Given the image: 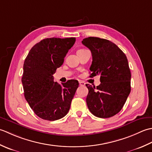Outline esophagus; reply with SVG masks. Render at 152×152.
Here are the masks:
<instances>
[{"label": "esophagus", "mask_w": 152, "mask_h": 152, "mask_svg": "<svg viewBox=\"0 0 152 152\" xmlns=\"http://www.w3.org/2000/svg\"><path fill=\"white\" fill-rule=\"evenodd\" d=\"M79 83L80 86H85V83L83 81H79Z\"/></svg>", "instance_id": "obj_1"}]
</instances>
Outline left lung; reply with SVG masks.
Returning <instances> with one entry per match:
<instances>
[{
  "instance_id": "obj_1",
  "label": "left lung",
  "mask_w": 152,
  "mask_h": 152,
  "mask_svg": "<svg viewBox=\"0 0 152 152\" xmlns=\"http://www.w3.org/2000/svg\"><path fill=\"white\" fill-rule=\"evenodd\" d=\"M82 43L91 51L92 61L90 77L100 75V85L86 84V104L96 117L108 118L121 110L131 92V73L127 58L113 42L90 37Z\"/></svg>"
}]
</instances>
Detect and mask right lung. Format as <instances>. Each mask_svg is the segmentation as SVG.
Segmentation results:
<instances>
[{"mask_svg":"<svg viewBox=\"0 0 152 152\" xmlns=\"http://www.w3.org/2000/svg\"><path fill=\"white\" fill-rule=\"evenodd\" d=\"M75 42V37L45 39L33 46L25 60L21 78L25 98L42 119H60L69 110L78 80L71 79L61 85L54 81L53 74Z\"/></svg>","mask_w":152,"mask_h":152,"instance_id":"1","label":"right lung"}]
</instances>
